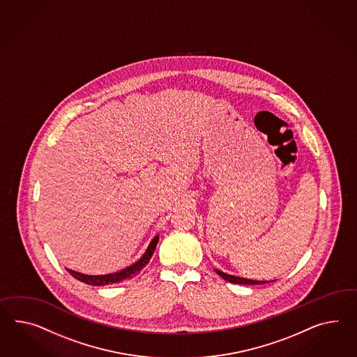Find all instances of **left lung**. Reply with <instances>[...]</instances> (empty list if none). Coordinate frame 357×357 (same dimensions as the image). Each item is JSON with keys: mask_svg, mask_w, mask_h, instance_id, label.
Here are the masks:
<instances>
[{"mask_svg": "<svg viewBox=\"0 0 357 357\" xmlns=\"http://www.w3.org/2000/svg\"><path fill=\"white\" fill-rule=\"evenodd\" d=\"M215 272L224 278L225 281H228L230 284H266L269 281H254V280H248V278H243V277H237V275H228V273H224L219 269H215Z\"/></svg>", "mask_w": 357, "mask_h": 357, "instance_id": "1", "label": "left lung"}]
</instances>
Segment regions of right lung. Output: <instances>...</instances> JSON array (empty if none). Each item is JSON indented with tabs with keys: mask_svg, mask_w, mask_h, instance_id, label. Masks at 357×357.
Instances as JSON below:
<instances>
[{
	"mask_svg": "<svg viewBox=\"0 0 357 357\" xmlns=\"http://www.w3.org/2000/svg\"><path fill=\"white\" fill-rule=\"evenodd\" d=\"M158 241H159V236H155V237L153 238V241L150 242V245L147 247L145 254L141 256L139 260H137L135 264L129 265L127 268L121 269L120 272H116V273H110V275H82V273H79V272H75V271H71V269H68V268H66V269H67V272H68L70 275H73V278L82 281L84 284H93V286L118 284L120 281L132 278L133 275H137L138 272H139L144 266H146L147 263H149L150 259H151V256L154 254V251H155Z\"/></svg>",
	"mask_w": 357,
	"mask_h": 357,
	"instance_id": "add662e5",
	"label": "right lung"
}]
</instances>
